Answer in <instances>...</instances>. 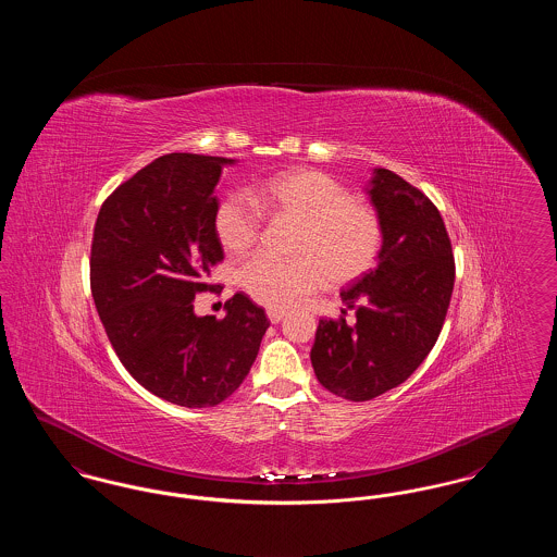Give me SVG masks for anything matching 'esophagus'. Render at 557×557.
<instances>
[{
  "mask_svg": "<svg viewBox=\"0 0 557 557\" xmlns=\"http://www.w3.org/2000/svg\"><path fill=\"white\" fill-rule=\"evenodd\" d=\"M284 315H286L284 309H269V311H267V318H269L271 323H280V321L284 319Z\"/></svg>",
  "mask_w": 557,
  "mask_h": 557,
  "instance_id": "obj_1",
  "label": "esophagus"
}]
</instances>
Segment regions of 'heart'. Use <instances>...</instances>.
<instances>
[{
	"label": "heart",
	"instance_id": "heart-1",
	"mask_svg": "<svg viewBox=\"0 0 557 557\" xmlns=\"http://www.w3.org/2000/svg\"><path fill=\"white\" fill-rule=\"evenodd\" d=\"M257 200H263L302 223L292 261L257 255L239 267V284L257 302L282 309L319 290L327 280L345 284L377 261L382 221L368 205L334 177L315 169H296L267 180ZM263 230V214L252 196L234 191L214 212V232L221 246L242 255L255 246Z\"/></svg>",
	"mask_w": 557,
	"mask_h": 557
}]
</instances>
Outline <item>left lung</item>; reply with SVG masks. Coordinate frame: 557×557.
I'll return each mask as SVG.
<instances>
[{
    "mask_svg": "<svg viewBox=\"0 0 557 557\" xmlns=\"http://www.w3.org/2000/svg\"><path fill=\"white\" fill-rule=\"evenodd\" d=\"M368 194L382 221L377 267L341 292L355 325L319 319L311 348L319 384L355 403L397 388L422 366L455 282L449 234L430 198L388 169L373 171Z\"/></svg>",
    "mask_w": 557,
    "mask_h": 557,
    "instance_id": "8db88e82",
    "label": "left lung"
}]
</instances>
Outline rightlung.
I'll return each instance as SVG.
<instances>
[{"instance_id": "1", "label": "right lung", "mask_w": 557, "mask_h": 557, "mask_svg": "<svg viewBox=\"0 0 557 557\" xmlns=\"http://www.w3.org/2000/svg\"><path fill=\"white\" fill-rule=\"evenodd\" d=\"M225 164L234 160L164 154L108 196L94 227L89 277L108 341L146 391L182 407L236 393L269 327L242 292L223 319L194 313L223 261L214 186Z\"/></svg>"}]
</instances>
